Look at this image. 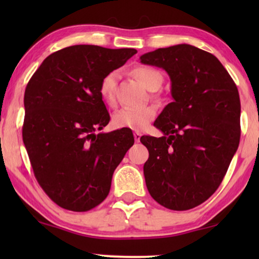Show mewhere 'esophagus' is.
I'll list each match as a JSON object with an SVG mask.
<instances>
[{
    "mask_svg": "<svg viewBox=\"0 0 259 259\" xmlns=\"http://www.w3.org/2000/svg\"><path fill=\"white\" fill-rule=\"evenodd\" d=\"M140 138H141V134H140V133H138V132L134 133V140H136L137 143H139Z\"/></svg>",
    "mask_w": 259,
    "mask_h": 259,
    "instance_id": "1",
    "label": "esophagus"
}]
</instances>
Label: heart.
I'll list each match as a JSON object with an SVG mask.
<instances>
[{"label":"heart","mask_w":259,"mask_h":259,"mask_svg":"<svg viewBox=\"0 0 259 259\" xmlns=\"http://www.w3.org/2000/svg\"><path fill=\"white\" fill-rule=\"evenodd\" d=\"M138 79L141 81L147 90H158L161 86L162 75L158 70L150 67H138L134 69ZM119 79L118 70H112L102 77L100 82V94L106 104L112 105L114 102L116 82ZM157 111L153 106L144 107H123L116 111L112 116L113 126L116 128H131L141 131L155 118Z\"/></svg>","instance_id":"b5f03b06"}]
</instances>
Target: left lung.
I'll return each instance as SVG.
<instances>
[{"mask_svg":"<svg viewBox=\"0 0 259 259\" xmlns=\"http://www.w3.org/2000/svg\"><path fill=\"white\" fill-rule=\"evenodd\" d=\"M140 62L166 70L173 98L154 122L164 136L140 138L150 153L147 190L164 207L190 210L215 192L238 148V90L214 55L191 45L155 49Z\"/></svg>","mask_w":259,"mask_h":259,"instance_id":"left-lung-1","label":"left lung"}]
</instances>
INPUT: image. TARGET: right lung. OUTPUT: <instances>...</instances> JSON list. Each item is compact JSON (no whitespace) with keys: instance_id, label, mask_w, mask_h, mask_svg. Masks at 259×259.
Instances as JSON below:
<instances>
[{"instance_id":"obj_1","label":"right lung","mask_w":259,"mask_h":259,"mask_svg":"<svg viewBox=\"0 0 259 259\" xmlns=\"http://www.w3.org/2000/svg\"><path fill=\"white\" fill-rule=\"evenodd\" d=\"M136 53L70 46L46 58L27 84L24 146L40 186L66 210L83 212L102 203L114 169L134 144L128 130L97 131L109 122L102 77Z\"/></svg>"}]
</instances>
